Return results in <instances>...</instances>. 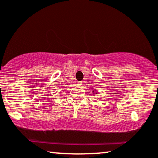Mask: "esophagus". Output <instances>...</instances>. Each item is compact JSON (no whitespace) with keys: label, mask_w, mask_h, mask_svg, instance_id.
<instances>
[{"label":"esophagus","mask_w":158,"mask_h":158,"mask_svg":"<svg viewBox=\"0 0 158 158\" xmlns=\"http://www.w3.org/2000/svg\"><path fill=\"white\" fill-rule=\"evenodd\" d=\"M77 85H82V82H81V81L77 82Z\"/></svg>","instance_id":"34e87169"}]
</instances>
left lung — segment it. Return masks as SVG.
I'll list each match as a JSON object with an SVG mask.
<instances>
[{
  "mask_svg": "<svg viewBox=\"0 0 158 158\" xmlns=\"http://www.w3.org/2000/svg\"><path fill=\"white\" fill-rule=\"evenodd\" d=\"M93 89V91H92V93H93V94H94V93H95V91H97V90H96V89H95V88H94H94H92V89ZM96 94H98V92H96Z\"/></svg>",
  "mask_w": 158,
  "mask_h": 158,
  "instance_id": "left-lung-1",
  "label": "left lung"
}]
</instances>
